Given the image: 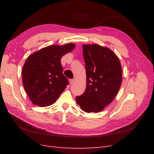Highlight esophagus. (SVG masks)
Here are the masks:
<instances>
[{
  "label": "esophagus",
  "mask_w": 154,
  "mask_h": 154,
  "mask_svg": "<svg viewBox=\"0 0 154 154\" xmlns=\"http://www.w3.org/2000/svg\"><path fill=\"white\" fill-rule=\"evenodd\" d=\"M74 79H71V80H69V83H70V84H72V83H74Z\"/></svg>",
  "instance_id": "esophagus-1"
}]
</instances>
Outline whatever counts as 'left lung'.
I'll return each instance as SVG.
<instances>
[{
  "mask_svg": "<svg viewBox=\"0 0 154 154\" xmlns=\"http://www.w3.org/2000/svg\"><path fill=\"white\" fill-rule=\"evenodd\" d=\"M87 86L76 97L85 112H98L118 94L122 82V69L118 57L109 48L98 44L83 45Z\"/></svg>",
  "mask_w": 154,
  "mask_h": 154,
  "instance_id": "8db88e82",
  "label": "left lung"
}]
</instances>
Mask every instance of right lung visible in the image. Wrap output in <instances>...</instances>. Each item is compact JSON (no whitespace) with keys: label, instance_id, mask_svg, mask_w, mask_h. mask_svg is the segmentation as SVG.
Segmentation results:
<instances>
[{"label":"right lung","instance_id":"right-lung-1","mask_svg":"<svg viewBox=\"0 0 154 154\" xmlns=\"http://www.w3.org/2000/svg\"><path fill=\"white\" fill-rule=\"evenodd\" d=\"M75 48L72 43L53 45L29 55L22 67V83L32 103L48 106L54 103L69 84L60 60Z\"/></svg>","mask_w":154,"mask_h":154}]
</instances>
